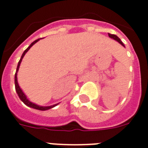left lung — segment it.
Instances as JSON below:
<instances>
[{
    "instance_id": "8db88e82",
    "label": "left lung",
    "mask_w": 148,
    "mask_h": 148,
    "mask_svg": "<svg viewBox=\"0 0 148 148\" xmlns=\"http://www.w3.org/2000/svg\"><path fill=\"white\" fill-rule=\"evenodd\" d=\"M108 36H109V37H110V38H113L114 40H117V41H118L119 43L121 44V45H122V46H124V47H125L124 44L122 43V41H121V40H120V38H119V37H118V36H116V35H114V34H108Z\"/></svg>"
}]
</instances>
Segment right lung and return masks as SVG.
<instances>
[{
  "label": "right lung",
  "mask_w": 148,
  "mask_h": 148,
  "mask_svg": "<svg viewBox=\"0 0 148 148\" xmlns=\"http://www.w3.org/2000/svg\"><path fill=\"white\" fill-rule=\"evenodd\" d=\"M40 40V39H38V40H34V42H32V43L30 44V45H29L28 48H27L25 51L23 52V55H22L21 58H20V60H19V61H18V66H17V68H16V74H15V86H16V92H17V94H18V97H19V99H21L22 101L25 104L27 105V106H28V107H29V108H34V109H36V110H49V109H51V108H54V107H56V105L58 104H54L52 105V106H48V107H43V106H39V105H37L36 103H32L31 101H29V99H27V96L24 94V92H23V90H22L21 88H20V87H19V85H18V81H17V73H18V68H19V66H20V63H21L22 62V60H23V58L24 57V56H25V54L27 53V52H28V50H29L31 47L34 45L36 42H38V40Z\"/></svg>",
  "instance_id": "right-lung-1"
}]
</instances>
